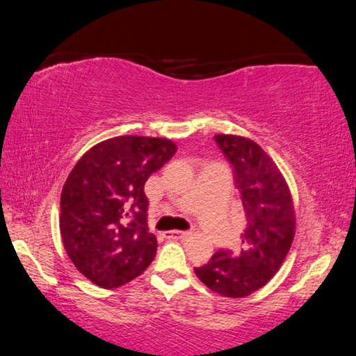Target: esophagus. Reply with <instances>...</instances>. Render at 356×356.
Here are the masks:
<instances>
[{
  "label": "esophagus",
  "mask_w": 356,
  "mask_h": 356,
  "mask_svg": "<svg viewBox=\"0 0 356 356\" xmlns=\"http://www.w3.org/2000/svg\"><path fill=\"white\" fill-rule=\"evenodd\" d=\"M189 235V232H181V230H172L165 233L167 238H173V240H181V238H186Z\"/></svg>",
  "instance_id": "esophagus-1"
}]
</instances>
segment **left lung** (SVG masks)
I'll return each mask as SVG.
<instances>
[{
    "label": "left lung",
    "instance_id": "1",
    "mask_svg": "<svg viewBox=\"0 0 356 356\" xmlns=\"http://www.w3.org/2000/svg\"><path fill=\"white\" fill-rule=\"evenodd\" d=\"M233 172L245 209L240 251L218 250L207 264L194 267L197 279L228 298L259 290L280 269L295 235V211L280 170L261 145L241 136H213Z\"/></svg>",
    "mask_w": 356,
    "mask_h": 356
}]
</instances>
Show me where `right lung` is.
<instances>
[{"instance_id":"obj_1","label":"right lung","mask_w":356,"mask_h":356,"mask_svg":"<svg viewBox=\"0 0 356 356\" xmlns=\"http://www.w3.org/2000/svg\"><path fill=\"white\" fill-rule=\"evenodd\" d=\"M175 152L168 139L118 136L94 145L72 168L61 191V238L76 269L95 285L128 284L154 261L144 184Z\"/></svg>"}]
</instances>
